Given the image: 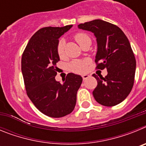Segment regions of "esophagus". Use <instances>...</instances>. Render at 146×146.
Masks as SVG:
<instances>
[{
  "label": "esophagus",
  "instance_id": "esophagus-1",
  "mask_svg": "<svg viewBox=\"0 0 146 146\" xmlns=\"http://www.w3.org/2000/svg\"><path fill=\"white\" fill-rule=\"evenodd\" d=\"M82 77V79H83V80H85L88 79V78L90 77V75H88V74H83Z\"/></svg>",
  "mask_w": 146,
  "mask_h": 146
}]
</instances>
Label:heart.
Wrapping results in <instances>:
<instances>
[{"label":"heart","instance_id":"heart-1","mask_svg":"<svg viewBox=\"0 0 146 146\" xmlns=\"http://www.w3.org/2000/svg\"><path fill=\"white\" fill-rule=\"evenodd\" d=\"M74 38L77 42L82 47L85 43L91 42V38L87 34L84 33H78L74 36ZM64 49H65V41L64 39L60 40L57 47L58 54L60 57H63L64 55ZM89 63V60H74L69 64V69L72 72L74 73H82L86 69V66Z\"/></svg>","mask_w":146,"mask_h":146}]
</instances>
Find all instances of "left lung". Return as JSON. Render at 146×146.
Masks as SVG:
<instances>
[{
  "instance_id": "obj_1",
  "label": "left lung",
  "mask_w": 146,
  "mask_h": 146,
  "mask_svg": "<svg viewBox=\"0 0 146 146\" xmlns=\"http://www.w3.org/2000/svg\"><path fill=\"white\" fill-rule=\"evenodd\" d=\"M78 28L94 33L97 43L96 68L108 71L104 77L93 74L98 83L93 91L94 99L107 107L122 102L133 87L136 69V60L128 38L121 28L102 20L82 23Z\"/></svg>"
}]
</instances>
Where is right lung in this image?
<instances>
[{"label":"right lung","instance_id":"obj_1","mask_svg":"<svg viewBox=\"0 0 146 146\" xmlns=\"http://www.w3.org/2000/svg\"><path fill=\"white\" fill-rule=\"evenodd\" d=\"M72 25L45 27L29 40L22 56L21 69L27 95L36 108L52 118L70 114L75 107L77 93L82 78L69 73L63 83L56 81V64L60 60L57 47L59 38Z\"/></svg>","mask_w":146,"mask_h":146}]
</instances>
